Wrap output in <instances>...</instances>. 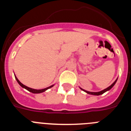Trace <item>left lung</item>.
I'll return each mask as SVG.
<instances>
[{"label":"left lung","mask_w":131,"mask_h":131,"mask_svg":"<svg viewBox=\"0 0 131 131\" xmlns=\"http://www.w3.org/2000/svg\"><path fill=\"white\" fill-rule=\"evenodd\" d=\"M117 79L118 78H117V79L115 80V81L113 82V83H112V84H111L110 86H108V87L106 88V89H104V90H102V91H100V92H89V91H85V90H84V89H81V87H79V88L81 89L82 91H84V92H86V93H87V94H91V95H94V96H99V95H101V94H104V92H107V91H110V89H112V88L113 87V86H114V85H115V83H116L117 81Z\"/></svg>","instance_id":"8db88e82"}]
</instances>
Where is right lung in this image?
<instances>
[{"mask_svg": "<svg viewBox=\"0 0 131 131\" xmlns=\"http://www.w3.org/2000/svg\"><path fill=\"white\" fill-rule=\"evenodd\" d=\"M15 78H16V81H17V82L18 83V84H19V85L21 86V87L24 88V89H25L26 90H27L28 91H29L30 92H32V93H34V94H39V93H42V92H45V91H47V90L50 89V88H52L54 85V84H52V85H51V86H48V87L45 88V89H31V88L28 87V86H25V85H24V84H22V83H21L19 80H18V79L16 77V75H15Z\"/></svg>", "mask_w": 131, "mask_h": 131, "instance_id": "1", "label": "right lung"}]
</instances>
